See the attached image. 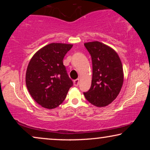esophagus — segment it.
I'll return each mask as SVG.
<instances>
[{"instance_id":"34e87169","label":"esophagus","mask_w":150,"mask_h":150,"mask_svg":"<svg viewBox=\"0 0 150 150\" xmlns=\"http://www.w3.org/2000/svg\"><path fill=\"white\" fill-rule=\"evenodd\" d=\"M79 85V79H77L74 80V85L76 86V87H77Z\"/></svg>"}]
</instances>
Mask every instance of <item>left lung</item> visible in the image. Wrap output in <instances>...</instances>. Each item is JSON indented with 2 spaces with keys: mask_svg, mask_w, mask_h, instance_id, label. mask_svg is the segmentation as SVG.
<instances>
[{
  "mask_svg": "<svg viewBox=\"0 0 150 150\" xmlns=\"http://www.w3.org/2000/svg\"><path fill=\"white\" fill-rule=\"evenodd\" d=\"M91 54L93 67L91 85L85 92L86 99L97 107H104L115 100L124 83L122 61L117 53L100 42L84 44Z\"/></svg>",
  "mask_w": 150,
  "mask_h": 150,
  "instance_id": "left-lung-1",
  "label": "left lung"
}]
</instances>
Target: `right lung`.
I'll use <instances>...</instances> for the list:
<instances>
[{"label":"right lung","mask_w":150,"mask_h":150,"mask_svg":"<svg viewBox=\"0 0 150 150\" xmlns=\"http://www.w3.org/2000/svg\"><path fill=\"white\" fill-rule=\"evenodd\" d=\"M72 44L51 43L40 49L29 61L26 85L30 95L42 107L52 109L66 98L73 82L63 60Z\"/></svg>","instance_id":"obj_1"}]
</instances>
